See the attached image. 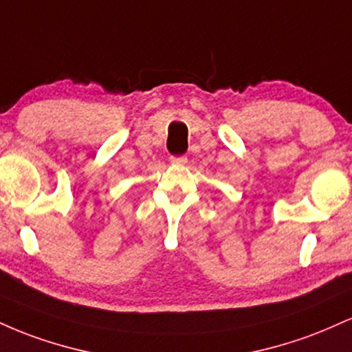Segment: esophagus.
Listing matches in <instances>:
<instances>
[{
  "label": "esophagus",
  "instance_id": "esophagus-1",
  "mask_svg": "<svg viewBox=\"0 0 352 352\" xmlns=\"http://www.w3.org/2000/svg\"><path fill=\"white\" fill-rule=\"evenodd\" d=\"M170 164L172 165H185V164H187V157H185V155H172L170 157Z\"/></svg>",
  "mask_w": 352,
  "mask_h": 352
}]
</instances>
